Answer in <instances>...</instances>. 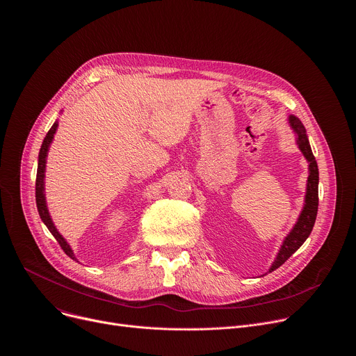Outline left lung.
Instances as JSON below:
<instances>
[{"instance_id": "obj_1", "label": "left lung", "mask_w": 356, "mask_h": 356, "mask_svg": "<svg viewBox=\"0 0 356 356\" xmlns=\"http://www.w3.org/2000/svg\"><path fill=\"white\" fill-rule=\"evenodd\" d=\"M289 125L296 134V143L301 154L309 162V177H307V187H306V195H304V206L302 210L297 218V222L291 228V231L284 238L276 259L273 261L272 266L269 268L268 273L276 270L279 266H282L293 253L304 243L309 238V235L313 231L317 211H318V166L316 162V158L312 152V146L309 142V136L306 132V128L301 124V121L296 115H289ZM266 275V273H265ZM262 275V276H265Z\"/></svg>"}]
</instances>
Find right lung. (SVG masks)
<instances>
[{"label":"right lung","instance_id":"obj_1","mask_svg":"<svg viewBox=\"0 0 356 356\" xmlns=\"http://www.w3.org/2000/svg\"><path fill=\"white\" fill-rule=\"evenodd\" d=\"M59 127V121L56 120L55 124L52 125V128L49 129V132L46 134L43 142H42V146H40V150H39V158H38V172H36V184H35V197H36V207H38V213L40 216V220L43 221V224L47 227V229L50 231V234H52L56 241L59 242V245L62 246V249L65 250L66 255L69 258H72L73 261H77L76 259V255L73 249L70 248V245L67 243V241L63 238V235L58 231V228L55 227L52 218H50V214H49V210H47V206H46V197H44V172H46V158H47V152H49V146L50 143H52L54 140V136L56 134V129Z\"/></svg>","mask_w":356,"mask_h":356}]
</instances>
